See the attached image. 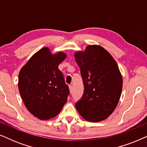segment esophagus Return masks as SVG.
Wrapping results in <instances>:
<instances>
[{
  "label": "esophagus",
  "mask_w": 147,
  "mask_h": 147,
  "mask_svg": "<svg viewBox=\"0 0 147 147\" xmlns=\"http://www.w3.org/2000/svg\"><path fill=\"white\" fill-rule=\"evenodd\" d=\"M69 90L70 93H71L72 90H73V86H72L71 85H69Z\"/></svg>",
  "instance_id": "esophagus-1"
}]
</instances>
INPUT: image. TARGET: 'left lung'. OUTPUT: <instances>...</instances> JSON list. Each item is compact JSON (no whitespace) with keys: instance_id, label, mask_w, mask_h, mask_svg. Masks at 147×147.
Returning a JSON list of instances; mask_svg holds the SVG:
<instances>
[{"instance_id":"8db88e82","label":"left lung","mask_w":147,"mask_h":147,"mask_svg":"<svg viewBox=\"0 0 147 147\" xmlns=\"http://www.w3.org/2000/svg\"><path fill=\"white\" fill-rule=\"evenodd\" d=\"M74 56L84 85L76 109L88 121H102L114 112L121 96L122 77L118 66L109 52L98 45H88Z\"/></svg>"}]
</instances>
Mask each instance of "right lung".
<instances>
[{"label": "right lung", "mask_w": 147, "mask_h": 147, "mask_svg": "<svg viewBox=\"0 0 147 147\" xmlns=\"http://www.w3.org/2000/svg\"><path fill=\"white\" fill-rule=\"evenodd\" d=\"M67 55L42 48L30 58L19 74L18 87L27 110L39 119L49 120L61 112L69 91L58 66Z\"/></svg>", "instance_id": "obj_1"}]
</instances>
